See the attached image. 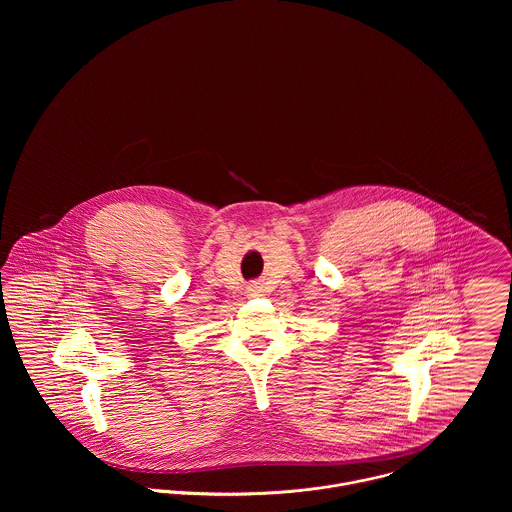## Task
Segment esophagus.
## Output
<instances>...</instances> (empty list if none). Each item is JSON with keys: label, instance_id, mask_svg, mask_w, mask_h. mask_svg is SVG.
Here are the masks:
<instances>
[{"label": "esophagus", "instance_id": "obj_1", "mask_svg": "<svg viewBox=\"0 0 512 512\" xmlns=\"http://www.w3.org/2000/svg\"><path fill=\"white\" fill-rule=\"evenodd\" d=\"M256 290H258V286H254V288H252V292H256Z\"/></svg>", "mask_w": 512, "mask_h": 512}]
</instances>
